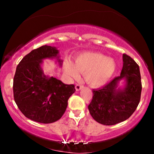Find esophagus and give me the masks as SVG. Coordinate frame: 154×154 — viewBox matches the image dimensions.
<instances>
[{
	"mask_svg": "<svg viewBox=\"0 0 154 154\" xmlns=\"http://www.w3.org/2000/svg\"><path fill=\"white\" fill-rule=\"evenodd\" d=\"M82 88H84V86L81 84H77L75 85V89H76V91H79L80 89H82Z\"/></svg>",
	"mask_w": 154,
	"mask_h": 154,
	"instance_id": "1",
	"label": "esophagus"
}]
</instances>
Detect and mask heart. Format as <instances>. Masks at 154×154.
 Segmentation results:
<instances>
[{
  "instance_id": "b5f03b06",
  "label": "heart",
  "mask_w": 154,
  "mask_h": 154,
  "mask_svg": "<svg viewBox=\"0 0 154 154\" xmlns=\"http://www.w3.org/2000/svg\"><path fill=\"white\" fill-rule=\"evenodd\" d=\"M66 71L72 77H77L79 72L85 75V79L92 87H101L106 84L114 75L116 63L106 55L96 52H85L75 59V64L68 62Z\"/></svg>"
}]
</instances>
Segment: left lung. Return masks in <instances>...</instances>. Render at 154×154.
<instances>
[{
    "label": "left lung",
    "mask_w": 154,
    "mask_h": 154,
    "mask_svg": "<svg viewBox=\"0 0 154 154\" xmlns=\"http://www.w3.org/2000/svg\"><path fill=\"white\" fill-rule=\"evenodd\" d=\"M122 79L127 81L124 90H116ZM142 82L139 66L130 56L123 54L121 74L103 87L93 90L88 106L92 117L104 125H114L128 119L136 110L140 100Z\"/></svg>",
    "instance_id": "left-lung-1"
}]
</instances>
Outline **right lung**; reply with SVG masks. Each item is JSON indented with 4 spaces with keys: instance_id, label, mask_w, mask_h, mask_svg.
I'll return each mask as SVG.
<instances>
[{
    "instance_id": "add662e5",
    "label": "right lung",
    "mask_w": 154,
    "mask_h": 154,
    "mask_svg": "<svg viewBox=\"0 0 154 154\" xmlns=\"http://www.w3.org/2000/svg\"><path fill=\"white\" fill-rule=\"evenodd\" d=\"M55 47L43 45L26 54L17 65L14 77V98L28 119L49 124L61 118L68 99L75 92V85H66L54 77L44 75L42 60L57 56Z\"/></svg>"
}]
</instances>
